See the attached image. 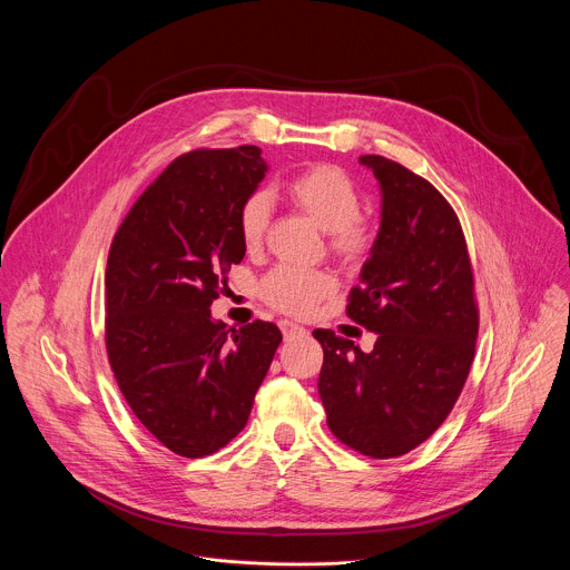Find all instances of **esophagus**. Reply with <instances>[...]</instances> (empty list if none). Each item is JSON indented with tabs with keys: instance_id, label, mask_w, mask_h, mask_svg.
I'll use <instances>...</instances> for the list:
<instances>
[{
	"instance_id": "esophagus-1",
	"label": "esophagus",
	"mask_w": 570,
	"mask_h": 570,
	"mask_svg": "<svg viewBox=\"0 0 570 570\" xmlns=\"http://www.w3.org/2000/svg\"><path fill=\"white\" fill-rule=\"evenodd\" d=\"M279 330H282L284 338H293V336H304V334H306L304 327H299V324H295V322H291V320H282V322H279Z\"/></svg>"
}]
</instances>
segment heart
<instances>
[{
    "mask_svg": "<svg viewBox=\"0 0 570 570\" xmlns=\"http://www.w3.org/2000/svg\"><path fill=\"white\" fill-rule=\"evenodd\" d=\"M291 203L327 232L330 250L345 264H358L374 246V229L361 214V191L356 183L334 165H313L299 171L288 185ZM271 196L257 189L243 198L236 214L238 238L246 250L262 248L268 220ZM336 288V277L327 271H304L293 266L273 268L259 284V295L273 308L291 315L311 313L324 297Z\"/></svg>",
    "mask_w": 570,
    "mask_h": 570,
    "instance_id": "b5f03b06",
    "label": "heart"
}]
</instances>
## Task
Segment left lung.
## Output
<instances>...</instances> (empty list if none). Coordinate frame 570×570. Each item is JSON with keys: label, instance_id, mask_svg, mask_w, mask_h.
Here are the masks:
<instances>
[{"label": "left lung", "instance_id": "left-lung-1", "mask_svg": "<svg viewBox=\"0 0 570 570\" xmlns=\"http://www.w3.org/2000/svg\"><path fill=\"white\" fill-rule=\"evenodd\" d=\"M381 185V227L347 315L376 334L374 350L315 330L317 392L332 433L350 449L399 458L453 411L475 354L478 304L466 240L449 200L422 176L361 155Z\"/></svg>", "mask_w": 570, "mask_h": 570}]
</instances>
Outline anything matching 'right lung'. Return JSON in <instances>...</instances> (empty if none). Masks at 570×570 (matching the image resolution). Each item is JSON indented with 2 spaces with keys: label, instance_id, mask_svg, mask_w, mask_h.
<instances>
[{
  "label": "right lung",
  "instance_id": "right-lung-1",
  "mask_svg": "<svg viewBox=\"0 0 570 570\" xmlns=\"http://www.w3.org/2000/svg\"><path fill=\"white\" fill-rule=\"evenodd\" d=\"M268 167L257 146L176 157L119 225L106 268V350L146 431L183 458L216 453L246 426L282 343L273 322L212 317L246 255L238 205Z\"/></svg>",
  "mask_w": 570,
  "mask_h": 570
}]
</instances>
